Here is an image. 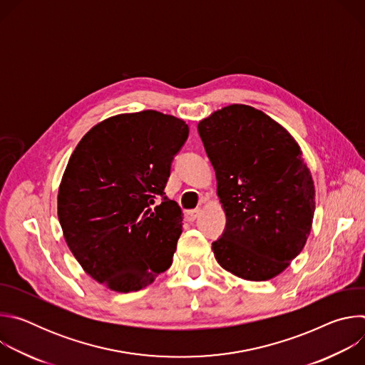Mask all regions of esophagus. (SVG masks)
Masks as SVG:
<instances>
[{
  "label": "esophagus",
  "mask_w": 365,
  "mask_h": 365,
  "mask_svg": "<svg viewBox=\"0 0 365 365\" xmlns=\"http://www.w3.org/2000/svg\"><path fill=\"white\" fill-rule=\"evenodd\" d=\"M200 214H202V210H199V207H196V210H193V211H187V212H185V221L193 222L196 218L200 217Z\"/></svg>",
  "instance_id": "1"
}]
</instances>
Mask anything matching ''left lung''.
Returning <instances> with one entry per match:
<instances>
[{
	"instance_id": "obj_1",
	"label": "left lung",
	"mask_w": 365,
	"mask_h": 365,
	"mask_svg": "<svg viewBox=\"0 0 365 365\" xmlns=\"http://www.w3.org/2000/svg\"><path fill=\"white\" fill-rule=\"evenodd\" d=\"M197 131L227 215L212 242L218 264L251 282L279 276L303 250L315 214V185L297 141L242 103L203 118Z\"/></svg>"
}]
</instances>
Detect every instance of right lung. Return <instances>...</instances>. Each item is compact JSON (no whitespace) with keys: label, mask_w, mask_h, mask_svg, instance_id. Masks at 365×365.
I'll use <instances>...</instances> for the list:
<instances>
[{"label":"right lung","mask_w":365,"mask_h":365,"mask_svg":"<svg viewBox=\"0 0 365 365\" xmlns=\"http://www.w3.org/2000/svg\"><path fill=\"white\" fill-rule=\"evenodd\" d=\"M187 135L183 120L147 110L103 120L78 143L58 217L69 250L98 283L137 292L172 266L183 220L165 186Z\"/></svg>","instance_id":"right-lung-1"}]
</instances>
